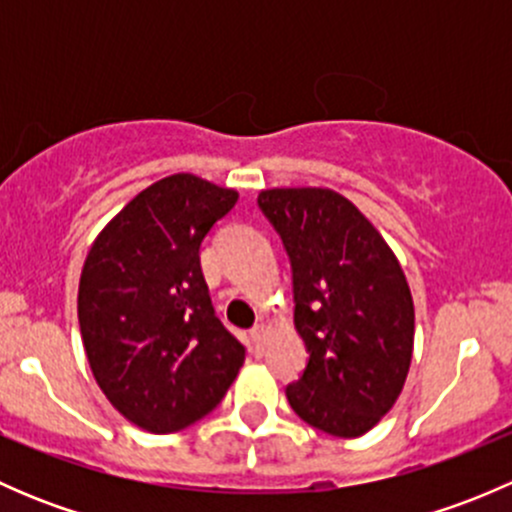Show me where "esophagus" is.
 Instances as JSON below:
<instances>
[{"label": "esophagus", "instance_id": "1", "mask_svg": "<svg viewBox=\"0 0 512 512\" xmlns=\"http://www.w3.org/2000/svg\"><path fill=\"white\" fill-rule=\"evenodd\" d=\"M267 334H270V324H265V322L255 324V327H252V332H250L252 347L262 349V342H265V339H267Z\"/></svg>", "mask_w": 512, "mask_h": 512}]
</instances>
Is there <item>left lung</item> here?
<instances>
[{"mask_svg": "<svg viewBox=\"0 0 512 512\" xmlns=\"http://www.w3.org/2000/svg\"><path fill=\"white\" fill-rule=\"evenodd\" d=\"M292 260L294 329L307 369L287 386L302 421L339 438L376 426L409 376L414 297L399 257L364 213L332 188L257 195Z\"/></svg>", "mask_w": 512, "mask_h": 512, "instance_id": "obj_1", "label": "left lung"}]
</instances>
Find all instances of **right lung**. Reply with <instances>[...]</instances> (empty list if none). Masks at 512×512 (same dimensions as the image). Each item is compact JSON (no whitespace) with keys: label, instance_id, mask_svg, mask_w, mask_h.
Returning <instances> with one entry per match:
<instances>
[{"label":"right lung","instance_id":"add662e5","mask_svg":"<svg viewBox=\"0 0 512 512\" xmlns=\"http://www.w3.org/2000/svg\"><path fill=\"white\" fill-rule=\"evenodd\" d=\"M237 190L160 178L96 235L79 280V327L96 384L133 426L175 433L208 416L245 364L215 317L200 242Z\"/></svg>","mask_w":512,"mask_h":512}]
</instances>
